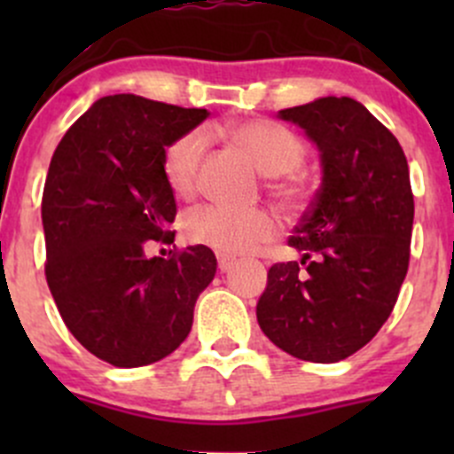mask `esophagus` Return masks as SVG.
<instances>
[{"label":"esophagus","mask_w":454,"mask_h":454,"mask_svg":"<svg viewBox=\"0 0 454 454\" xmlns=\"http://www.w3.org/2000/svg\"><path fill=\"white\" fill-rule=\"evenodd\" d=\"M217 265H219V270H222V272H228V270L235 265V259H232V256H226V254H219L217 256Z\"/></svg>","instance_id":"34e87169"}]
</instances>
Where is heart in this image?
Here are the masks:
<instances>
[{"instance_id": "b5f03b06", "label": "heart", "mask_w": 454, "mask_h": 454, "mask_svg": "<svg viewBox=\"0 0 454 454\" xmlns=\"http://www.w3.org/2000/svg\"><path fill=\"white\" fill-rule=\"evenodd\" d=\"M228 134L248 153L261 173L278 176L270 184V191L286 208H296L305 200V182L294 173L305 162V146L287 127L254 118L237 122ZM206 146L208 134L204 129H189L173 138L164 149V180L177 198H191L195 193ZM274 232V217L259 208L235 210L226 206H200L182 219V235L189 244L204 246L222 254L250 253L263 241L272 239Z\"/></svg>"}]
</instances>
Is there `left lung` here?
Returning <instances> with one entry per match:
<instances>
[{"label": "left lung", "mask_w": 454, "mask_h": 454, "mask_svg": "<svg viewBox=\"0 0 454 454\" xmlns=\"http://www.w3.org/2000/svg\"><path fill=\"white\" fill-rule=\"evenodd\" d=\"M318 146L323 182L256 303L265 336L294 358L338 363L380 332L404 283L413 232L409 164L395 136L349 96L281 109Z\"/></svg>", "instance_id": "obj_1"}]
</instances>
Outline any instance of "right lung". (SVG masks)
I'll list each match as a JSON object with an SVG mask.
<instances>
[{"instance_id":"obj_1","label":"right lung","mask_w":454,"mask_h":454,"mask_svg":"<svg viewBox=\"0 0 454 454\" xmlns=\"http://www.w3.org/2000/svg\"><path fill=\"white\" fill-rule=\"evenodd\" d=\"M206 116L134 94L105 96L66 131L50 162L41 201L48 287L72 336L114 367L173 354L217 270L204 246L168 259L145 254L176 237L164 149Z\"/></svg>"}]
</instances>
